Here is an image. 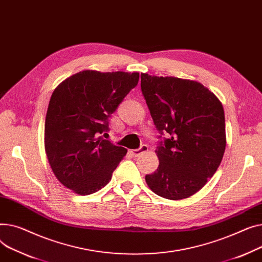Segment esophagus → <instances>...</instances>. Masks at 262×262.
Here are the masks:
<instances>
[{
  "label": "esophagus",
  "instance_id": "esophagus-1",
  "mask_svg": "<svg viewBox=\"0 0 262 262\" xmlns=\"http://www.w3.org/2000/svg\"><path fill=\"white\" fill-rule=\"evenodd\" d=\"M147 151H148V146H147V145H143V146H141V148L132 150L131 153H132L133 157H138V156L143 155V153H145V152H147Z\"/></svg>",
  "mask_w": 262,
  "mask_h": 262
}]
</instances>
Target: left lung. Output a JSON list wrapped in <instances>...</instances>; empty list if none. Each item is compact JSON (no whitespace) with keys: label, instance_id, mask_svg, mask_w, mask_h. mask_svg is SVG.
Here are the masks:
<instances>
[{"label":"left lung","instance_id":"8db88e82","mask_svg":"<svg viewBox=\"0 0 262 262\" xmlns=\"http://www.w3.org/2000/svg\"><path fill=\"white\" fill-rule=\"evenodd\" d=\"M141 89L162 138L160 164L146 176L149 188L169 200L194 194L217 171L225 146L222 103L200 82L177 77L141 75Z\"/></svg>","mask_w":262,"mask_h":262}]
</instances>
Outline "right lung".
<instances>
[{
  "mask_svg": "<svg viewBox=\"0 0 262 262\" xmlns=\"http://www.w3.org/2000/svg\"><path fill=\"white\" fill-rule=\"evenodd\" d=\"M138 79V73L86 70L53 92L45 118V152L54 174L67 188L86 195L111 181L127 149L101 134L106 135L107 119Z\"/></svg>",
  "mask_w": 262,
  "mask_h": 262,
  "instance_id": "right-lung-1",
  "label": "right lung"
}]
</instances>
